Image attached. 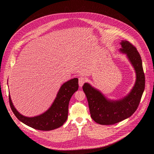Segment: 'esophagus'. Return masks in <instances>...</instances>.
Returning <instances> with one entry per match:
<instances>
[{
    "label": "esophagus",
    "instance_id": "1",
    "mask_svg": "<svg viewBox=\"0 0 154 154\" xmlns=\"http://www.w3.org/2000/svg\"><path fill=\"white\" fill-rule=\"evenodd\" d=\"M85 82H86V78L85 77L80 76L79 78V84L80 86H82Z\"/></svg>",
    "mask_w": 154,
    "mask_h": 154
}]
</instances>
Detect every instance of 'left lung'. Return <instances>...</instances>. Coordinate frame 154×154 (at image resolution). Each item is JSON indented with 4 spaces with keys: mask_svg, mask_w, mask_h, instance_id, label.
Returning <instances> with one entry per match:
<instances>
[{
    "mask_svg": "<svg viewBox=\"0 0 154 154\" xmlns=\"http://www.w3.org/2000/svg\"><path fill=\"white\" fill-rule=\"evenodd\" d=\"M121 45L120 51L127 55L137 74V80L130 93L121 100L112 101L107 100L90 84L85 83L82 86L88 102L91 117L101 125H113L131 116L138 107L144 90L145 75L139 52L129 41H122Z\"/></svg>",
    "mask_w": 154,
    "mask_h": 154,
    "instance_id": "8db88e82",
    "label": "left lung"
}]
</instances>
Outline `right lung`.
Returning <instances> with one entry per match:
<instances>
[{
	"instance_id": "obj_1",
	"label": "right lung",
	"mask_w": 154,
	"mask_h": 154,
	"mask_svg": "<svg viewBox=\"0 0 154 154\" xmlns=\"http://www.w3.org/2000/svg\"><path fill=\"white\" fill-rule=\"evenodd\" d=\"M79 89L77 78L71 79L64 83L60 88L53 104L43 114L33 118L21 115L14 107L9 95V102L11 109L16 118L22 122L33 128L49 131L57 128L67 120L68 105L73 94Z\"/></svg>"
}]
</instances>
